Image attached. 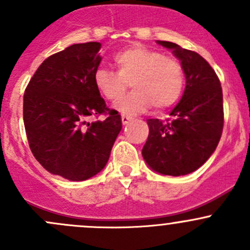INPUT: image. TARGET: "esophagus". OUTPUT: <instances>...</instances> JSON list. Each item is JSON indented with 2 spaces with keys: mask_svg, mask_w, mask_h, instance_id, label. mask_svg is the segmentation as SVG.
I'll list each match as a JSON object with an SVG mask.
<instances>
[{
  "mask_svg": "<svg viewBox=\"0 0 250 250\" xmlns=\"http://www.w3.org/2000/svg\"><path fill=\"white\" fill-rule=\"evenodd\" d=\"M121 120H122L123 125H127V123H129L130 121H132V117H130V116H127V115H122L121 116Z\"/></svg>",
  "mask_w": 250,
  "mask_h": 250,
  "instance_id": "1",
  "label": "esophagus"
}]
</instances>
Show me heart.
Instances as JSON below:
<instances>
[{"mask_svg":"<svg viewBox=\"0 0 250 250\" xmlns=\"http://www.w3.org/2000/svg\"><path fill=\"white\" fill-rule=\"evenodd\" d=\"M117 72L99 69L94 74L98 92L110 102L121 99L129 83L132 93L117 103L125 113H137L152 105L156 111L173 106L185 82L183 65L172 57L144 46L121 50L113 58Z\"/></svg>","mask_w":250,"mask_h":250,"instance_id":"obj_1","label":"heart"}]
</instances>
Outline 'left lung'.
<instances>
[{"label": "left lung", "instance_id": "1", "mask_svg": "<svg viewBox=\"0 0 250 250\" xmlns=\"http://www.w3.org/2000/svg\"><path fill=\"white\" fill-rule=\"evenodd\" d=\"M158 43L173 49L181 62L186 87L170 112L172 120H147L143 157L156 172L186 175L203 166L218 146L224 128L223 89L213 67L198 53L173 42Z\"/></svg>", "mask_w": 250, "mask_h": 250}]
</instances>
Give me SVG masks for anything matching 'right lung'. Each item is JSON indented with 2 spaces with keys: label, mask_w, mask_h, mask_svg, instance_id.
Listing matches in <instances>:
<instances>
[{
  "label": "right lung",
  "mask_w": 250,
  "mask_h": 250,
  "mask_svg": "<svg viewBox=\"0 0 250 250\" xmlns=\"http://www.w3.org/2000/svg\"><path fill=\"white\" fill-rule=\"evenodd\" d=\"M99 42L77 43L48 57L24 93V125L30 150L42 167L72 181L92 178L106 166L122 129L94 85ZM100 114L104 121H90Z\"/></svg>",
  "instance_id": "1"
}]
</instances>
